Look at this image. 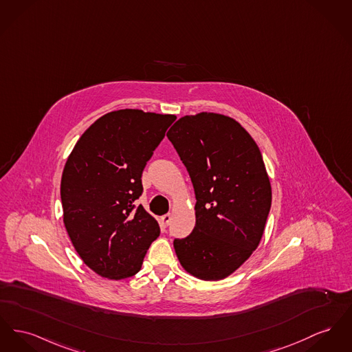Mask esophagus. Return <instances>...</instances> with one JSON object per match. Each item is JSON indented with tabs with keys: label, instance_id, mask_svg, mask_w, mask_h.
<instances>
[{
	"label": "esophagus",
	"instance_id": "esophagus-1",
	"mask_svg": "<svg viewBox=\"0 0 352 352\" xmlns=\"http://www.w3.org/2000/svg\"><path fill=\"white\" fill-rule=\"evenodd\" d=\"M170 222H171V215L170 214H165V215L161 217V225L164 228H167L170 225Z\"/></svg>",
	"mask_w": 352,
	"mask_h": 352
}]
</instances>
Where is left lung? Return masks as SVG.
<instances>
[{
	"instance_id": "1",
	"label": "left lung",
	"mask_w": 352,
	"mask_h": 352,
	"mask_svg": "<svg viewBox=\"0 0 352 352\" xmlns=\"http://www.w3.org/2000/svg\"><path fill=\"white\" fill-rule=\"evenodd\" d=\"M167 138L186 166L195 191V228L175 239L181 266L201 280H221L259 246L271 207L262 154L234 118L202 111L179 118Z\"/></svg>"
}]
</instances>
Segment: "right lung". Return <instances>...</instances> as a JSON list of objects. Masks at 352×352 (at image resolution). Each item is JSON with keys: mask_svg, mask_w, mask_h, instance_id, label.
<instances>
[{"mask_svg": "<svg viewBox=\"0 0 352 352\" xmlns=\"http://www.w3.org/2000/svg\"><path fill=\"white\" fill-rule=\"evenodd\" d=\"M173 114L114 110L90 124L63 167V225L83 263L120 280L135 275L160 225L144 206L142 171Z\"/></svg>", "mask_w": 352, "mask_h": 352, "instance_id": "obj_1", "label": "right lung"}]
</instances>
